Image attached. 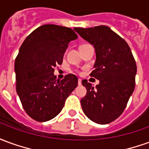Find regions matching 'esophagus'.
Listing matches in <instances>:
<instances>
[{
  "label": "esophagus",
  "mask_w": 149,
  "mask_h": 149,
  "mask_svg": "<svg viewBox=\"0 0 149 149\" xmlns=\"http://www.w3.org/2000/svg\"><path fill=\"white\" fill-rule=\"evenodd\" d=\"M78 84L81 85V79H78Z\"/></svg>",
  "instance_id": "1"
}]
</instances>
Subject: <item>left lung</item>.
Segmentation results:
<instances>
[{
	"instance_id": "8db88e82",
	"label": "left lung",
	"mask_w": 149,
	"mask_h": 149,
	"mask_svg": "<svg viewBox=\"0 0 149 149\" xmlns=\"http://www.w3.org/2000/svg\"><path fill=\"white\" fill-rule=\"evenodd\" d=\"M82 38L93 45L96 62L91 77L100 80L96 88L87 80V89L81 100L84 114L92 121L106 125L121 115L135 88L136 64L129 46L108 26L75 28Z\"/></svg>"
}]
</instances>
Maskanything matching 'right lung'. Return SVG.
<instances>
[{"mask_svg":"<svg viewBox=\"0 0 149 149\" xmlns=\"http://www.w3.org/2000/svg\"><path fill=\"white\" fill-rule=\"evenodd\" d=\"M77 35L70 28L44 24L21 45L15 61L16 88L28 115L39 122L58 115L78 84L77 77L66 75L59 81L54 68L61 65L68 43Z\"/></svg>","mask_w":149,"mask_h":149,"instance_id":"obj_1","label":"right lung"}]
</instances>
